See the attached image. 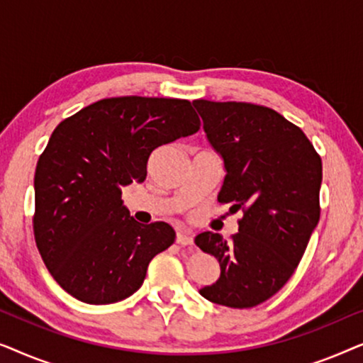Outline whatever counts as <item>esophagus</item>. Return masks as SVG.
I'll use <instances>...</instances> for the list:
<instances>
[{
    "label": "esophagus",
    "instance_id": "1",
    "mask_svg": "<svg viewBox=\"0 0 363 363\" xmlns=\"http://www.w3.org/2000/svg\"><path fill=\"white\" fill-rule=\"evenodd\" d=\"M177 242L182 246H191L193 245V235L190 231H178L177 233Z\"/></svg>",
    "mask_w": 363,
    "mask_h": 363
}]
</instances>
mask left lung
Listing matches in <instances>:
<instances>
[{
	"instance_id": "1",
	"label": "left lung",
	"mask_w": 363,
	"mask_h": 363,
	"mask_svg": "<svg viewBox=\"0 0 363 363\" xmlns=\"http://www.w3.org/2000/svg\"><path fill=\"white\" fill-rule=\"evenodd\" d=\"M193 106L225 163L218 201L245 213L231 241L213 231L195 238L221 267L200 294L247 309L274 296L304 256L320 218L322 160L306 133L269 107L205 99Z\"/></svg>"
}]
</instances>
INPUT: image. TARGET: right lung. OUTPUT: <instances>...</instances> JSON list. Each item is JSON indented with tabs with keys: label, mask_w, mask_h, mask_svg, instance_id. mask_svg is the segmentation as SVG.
Segmentation results:
<instances>
[{
	"label": "right lung",
	"mask_w": 363,
	"mask_h": 363,
	"mask_svg": "<svg viewBox=\"0 0 363 363\" xmlns=\"http://www.w3.org/2000/svg\"><path fill=\"white\" fill-rule=\"evenodd\" d=\"M200 118L183 99H102L54 128L34 173V238L64 291L112 304L140 289L147 267L175 241L168 223L140 225L122 188L147 177L157 147L193 135Z\"/></svg>",
	"instance_id": "add662e5"
}]
</instances>
